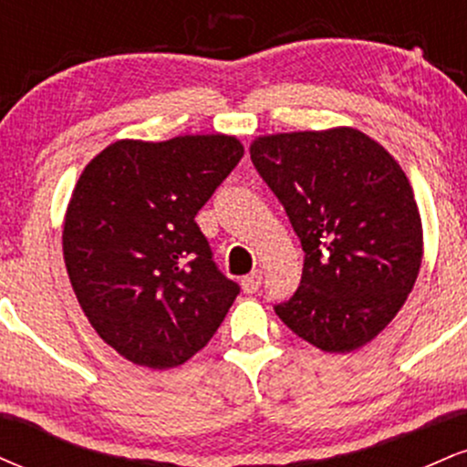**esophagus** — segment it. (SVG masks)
Returning <instances> with one entry per match:
<instances>
[{
    "instance_id": "esophagus-1",
    "label": "esophagus",
    "mask_w": 467,
    "mask_h": 467,
    "mask_svg": "<svg viewBox=\"0 0 467 467\" xmlns=\"http://www.w3.org/2000/svg\"><path fill=\"white\" fill-rule=\"evenodd\" d=\"M261 281H264V276H261L259 270H254L252 275L241 278V287H244L245 294H254L261 287Z\"/></svg>"
}]
</instances>
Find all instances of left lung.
Listing matches in <instances>:
<instances>
[{
	"label": "left lung",
	"instance_id": "1",
	"mask_svg": "<svg viewBox=\"0 0 467 467\" xmlns=\"http://www.w3.org/2000/svg\"><path fill=\"white\" fill-rule=\"evenodd\" d=\"M250 158L305 252L301 285L276 316L320 351L360 349L420 275L423 230L409 178L353 127L259 136Z\"/></svg>",
	"mask_w": 467,
	"mask_h": 467
}]
</instances>
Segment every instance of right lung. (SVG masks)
<instances>
[{
	"instance_id": "right-lung-1",
	"label": "right lung",
	"mask_w": 467,
	"mask_h": 467,
	"mask_svg": "<svg viewBox=\"0 0 467 467\" xmlns=\"http://www.w3.org/2000/svg\"><path fill=\"white\" fill-rule=\"evenodd\" d=\"M244 155L226 133L116 140L69 197L63 259L89 325L125 360L173 368L208 345L239 285L195 223Z\"/></svg>"
}]
</instances>
